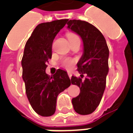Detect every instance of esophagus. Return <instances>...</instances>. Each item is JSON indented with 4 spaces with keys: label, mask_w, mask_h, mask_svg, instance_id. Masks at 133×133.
Listing matches in <instances>:
<instances>
[{
    "label": "esophagus",
    "mask_w": 133,
    "mask_h": 133,
    "mask_svg": "<svg viewBox=\"0 0 133 133\" xmlns=\"http://www.w3.org/2000/svg\"><path fill=\"white\" fill-rule=\"evenodd\" d=\"M68 75L70 79H71V77H72V73H71L70 72H68Z\"/></svg>",
    "instance_id": "1"
}]
</instances>
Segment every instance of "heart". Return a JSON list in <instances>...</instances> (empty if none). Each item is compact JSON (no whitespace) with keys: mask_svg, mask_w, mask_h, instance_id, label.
<instances>
[{"mask_svg":"<svg viewBox=\"0 0 133 133\" xmlns=\"http://www.w3.org/2000/svg\"><path fill=\"white\" fill-rule=\"evenodd\" d=\"M67 36H68V39H70V38L77 37V35H76L74 33H68L67 34ZM74 64H75V61L73 59H71V58H65L62 62L63 66L68 69V70H70V69L72 68L73 66H74Z\"/></svg>","mask_w":133,"mask_h":133,"instance_id":"obj_1","label":"heart"}]
</instances>
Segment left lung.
I'll use <instances>...</instances> for the list:
<instances>
[{
    "label": "left lung",
    "mask_w": 133,
    "mask_h": 133,
    "mask_svg": "<svg viewBox=\"0 0 133 133\" xmlns=\"http://www.w3.org/2000/svg\"><path fill=\"white\" fill-rule=\"evenodd\" d=\"M68 28L81 36L83 53L77 63L81 77L72 76L71 83L80 88L79 95L72 100L73 108L79 115H89L95 111L101 102L108 73L109 50L106 41L97 28L86 21L70 20Z\"/></svg>",
    "instance_id": "8db88e82"
}]
</instances>
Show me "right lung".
Returning <instances> with one entry per match:
<instances>
[{
    "label": "right lung",
    "mask_w": 133,
    "mask_h": 133,
    "mask_svg": "<svg viewBox=\"0 0 133 133\" xmlns=\"http://www.w3.org/2000/svg\"><path fill=\"white\" fill-rule=\"evenodd\" d=\"M68 21L56 20L38 25L24 49L21 65L26 95L33 110L43 117L54 115L58 94L71 84L66 71L58 69L51 77L45 72L46 64L52 58L53 41Z\"/></svg>",
    "instance_id": "add662e5"
}]
</instances>
